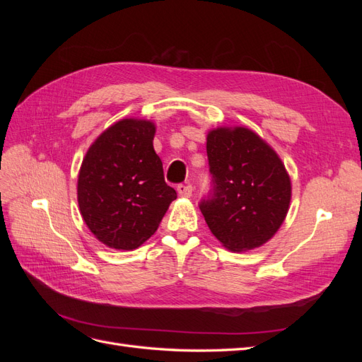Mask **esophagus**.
Instances as JSON below:
<instances>
[{
    "label": "esophagus",
    "mask_w": 362,
    "mask_h": 362,
    "mask_svg": "<svg viewBox=\"0 0 362 362\" xmlns=\"http://www.w3.org/2000/svg\"><path fill=\"white\" fill-rule=\"evenodd\" d=\"M177 192L182 198H190L192 193H193V187L190 184H178L177 185Z\"/></svg>",
    "instance_id": "obj_1"
}]
</instances>
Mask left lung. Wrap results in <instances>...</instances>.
Instances as JSON below:
<instances>
[{
    "label": "left lung",
    "instance_id": "obj_1",
    "mask_svg": "<svg viewBox=\"0 0 362 362\" xmlns=\"http://www.w3.org/2000/svg\"><path fill=\"white\" fill-rule=\"evenodd\" d=\"M206 156L211 189L199 208L208 228L231 250L264 245L282 225L291 199L281 158L243 127L210 131Z\"/></svg>",
    "mask_w": 362,
    "mask_h": 362
}]
</instances>
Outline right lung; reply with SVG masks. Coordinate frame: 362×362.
Listing matches in <instances>:
<instances>
[{"label": "right lung", "instance_id": "add662e5", "mask_svg": "<svg viewBox=\"0 0 362 362\" xmlns=\"http://www.w3.org/2000/svg\"><path fill=\"white\" fill-rule=\"evenodd\" d=\"M156 127L124 119L95 140L78 175V205L93 235L113 249L133 250L157 231L177 192L164 181Z\"/></svg>", "mask_w": 362, "mask_h": 362}]
</instances>
